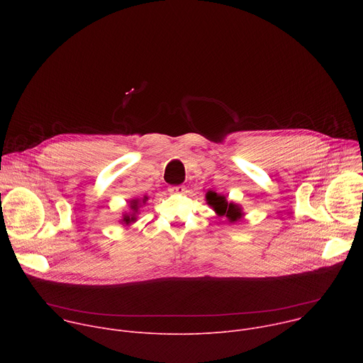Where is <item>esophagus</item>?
<instances>
[{"label":"esophagus","mask_w":363,"mask_h":363,"mask_svg":"<svg viewBox=\"0 0 363 363\" xmlns=\"http://www.w3.org/2000/svg\"><path fill=\"white\" fill-rule=\"evenodd\" d=\"M169 191L174 192V194H182V192L185 191V186H184V185H172V186L169 188Z\"/></svg>","instance_id":"34e87169"}]
</instances>
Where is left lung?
I'll return each mask as SVG.
<instances>
[{
	"label": "left lung",
	"mask_w": 363,
	"mask_h": 363,
	"mask_svg": "<svg viewBox=\"0 0 363 363\" xmlns=\"http://www.w3.org/2000/svg\"><path fill=\"white\" fill-rule=\"evenodd\" d=\"M206 201H208V203L211 206H214V210L218 216L227 217L230 220V223H234L242 217L240 206L237 203L228 202L225 199V196H221L216 192H208L206 194Z\"/></svg>",
	"instance_id": "8db88e82"
}]
</instances>
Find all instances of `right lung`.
I'll use <instances>...</instances> for the list:
<instances>
[{"mask_svg": "<svg viewBox=\"0 0 363 363\" xmlns=\"http://www.w3.org/2000/svg\"><path fill=\"white\" fill-rule=\"evenodd\" d=\"M146 201V196L143 198V202ZM138 205H139V201H136V199H133L132 202H130V208L133 210V216H125V218H123V221H125V224H129L130 221H135V213H138Z\"/></svg>", "mask_w": 363, "mask_h": 363, "instance_id": "1", "label": "right lung"}]
</instances>
